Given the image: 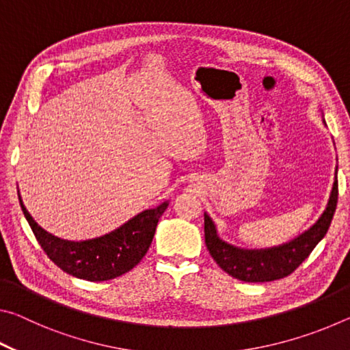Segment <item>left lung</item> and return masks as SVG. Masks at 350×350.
Segmentation results:
<instances>
[{
	"label": "left lung",
	"instance_id": "obj_1",
	"mask_svg": "<svg viewBox=\"0 0 350 350\" xmlns=\"http://www.w3.org/2000/svg\"><path fill=\"white\" fill-rule=\"evenodd\" d=\"M338 202V180L332 187L327 206L317 224L299 234L298 238L267 250H241L217 238L215 224L208 215H204L205 244L211 258L225 273L244 282H269L286 278L309 258L313 248L324 238L330 227L332 217Z\"/></svg>",
	"mask_w": 350,
	"mask_h": 350
}]
</instances>
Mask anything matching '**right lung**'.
Instances as JSON below:
<instances>
[{
	"instance_id": "add662e5",
	"label": "right lung",
	"mask_w": 350,
	"mask_h": 350,
	"mask_svg": "<svg viewBox=\"0 0 350 350\" xmlns=\"http://www.w3.org/2000/svg\"><path fill=\"white\" fill-rule=\"evenodd\" d=\"M20 205L38 244L57 267L80 280L108 281L134 269L145 256L168 202L142 211L116 232L83 242L63 241L44 232L29 215L21 199Z\"/></svg>"
}]
</instances>
